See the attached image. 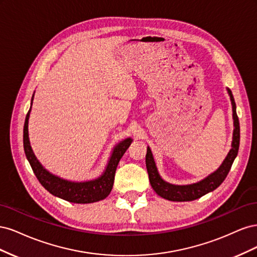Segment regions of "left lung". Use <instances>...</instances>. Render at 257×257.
Returning <instances> with one entry per match:
<instances>
[{
	"instance_id": "8db88e82",
	"label": "left lung",
	"mask_w": 257,
	"mask_h": 257,
	"mask_svg": "<svg viewBox=\"0 0 257 257\" xmlns=\"http://www.w3.org/2000/svg\"><path fill=\"white\" fill-rule=\"evenodd\" d=\"M226 90L230 97L232 107V120H234L231 149L227 153L226 158H225L220 167L217 168L215 172L204 178L203 180L192 184L178 185L165 181L164 179L160 176L150 147H148L146 154V166L148 170V175H149L150 184L154 192L157 193L159 196L172 201H191L194 199L200 198L209 192L214 191L217 186H220V184L225 180V178H226L227 174L229 173L232 163H234L237 157L240 143V126L239 119L236 112L235 99L234 96H232L231 91L228 88Z\"/></svg>"
}]
</instances>
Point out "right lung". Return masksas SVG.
<instances>
[{
  "label": "right lung",
  "mask_w": 257,
  "mask_h": 257,
  "mask_svg": "<svg viewBox=\"0 0 257 257\" xmlns=\"http://www.w3.org/2000/svg\"><path fill=\"white\" fill-rule=\"evenodd\" d=\"M33 98L34 94L32 95V99H31V107L26 116L25 126H23V148H25L26 157L38 181L52 195L67 200L69 203L91 204L105 199L112 190L116 166H118L123 154L125 153L127 148L133 142V139L128 137L120 142L118 145H115L110 158L108 160L104 173L98 178L81 182L66 180V179L51 174L49 170L46 169L41 164V162L37 160L32 147H31L29 138V118L33 104Z\"/></svg>",
  "instance_id": "right-lung-1"
}]
</instances>
